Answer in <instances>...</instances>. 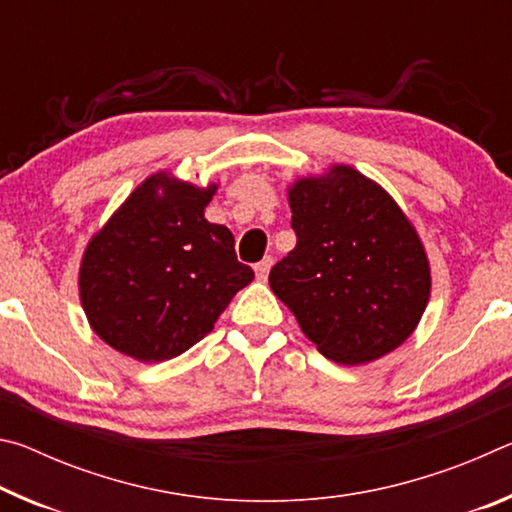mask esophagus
<instances>
[{
  "label": "esophagus",
  "instance_id": "34e87169",
  "mask_svg": "<svg viewBox=\"0 0 512 512\" xmlns=\"http://www.w3.org/2000/svg\"><path fill=\"white\" fill-rule=\"evenodd\" d=\"M271 266H273V257H264L262 262L255 264V275H257L259 282H266L268 273H271Z\"/></svg>",
  "mask_w": 512,
  "mask_h": 512
}]
</instances>
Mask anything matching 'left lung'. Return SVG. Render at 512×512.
Returning <instances> with one entry per match:
<instances>
[{
  "label": "left lung",
  "mask_w": 512,
  "mask_h": 512,
  "mask_svg": "<svg viewBox=\"0 0 512 512\" xmlns=\"http://www.w3.org/2000/svg\"><path fill=\"white\" fill-rule=\"evenodd\" d=\"M296 248L268 282L320 354L343 366L409 339L431 296L422 239L395 198L350 164L289 183Z\"/></svg>",
  "instance_id": "obj_1"
}]
</instances>
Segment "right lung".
<instances>
[{
  "instance_id": "right-lung-1",
  "label": "right lung",
  "mask_w": 512,
  "mask_h": 512,
  "mask_svg": "<svg viewBox=\"0 0 512 512\" xmlns=\"http://www.w3.org/2000/svg\"><path fill=\"white\" fill-rule=\"evenodd\" d=\"M216 189L155 171L90 237L79 266L81 307L112 350L142 363L178 357L253 282L232 232L205 219Z\"/></svg>"
}]
</instances>
